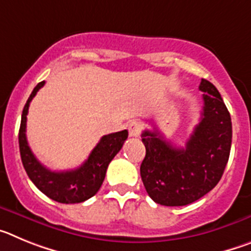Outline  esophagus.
Masks as SVG:
<instances>
[{"label":"esophagus","instance_id":"1","mask_svg":"<svg viewBox=\"0 0 251 251\" xmlns=\"http://www.w3.org/2000/svg\"><path fill=\"white\" fill-rule=\"evenodd\" d=\"M128 132H129L130 137H139L142 132V126L139 122L133 121L130 122L129 126H128Z\"/></svg>","mask_w":251,"mask_h":251}]
</instances>
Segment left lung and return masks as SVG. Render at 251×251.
I'll use <instances>...</instances> for the list:
<instances>
[{"label":"left lung","mask_w":251,"mask_h":251,"mask_svg":"<svg viewBox=\"0 0 251 251\" xmlns=\"http://www.w3.org/2000/svg\"><path fill=\"white\" fill-rule=\"evenodd\" d=\"M199 89L203 92L201 121L185 148L174 147L157 128L142 133L146 157L141 177L147 194L159 205L185 206L205 196L219 183L229 161V110L214 84L202 79Z\"/></svg>","instance_id":"left-lung-1"}]
</instances>
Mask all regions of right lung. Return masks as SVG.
<instances>
[{
    "mask_svg": "<svg viewBox=\"0 0 251 251\" xmlns=\"http://www.w3.org/2000/svg\"><path fill=\"white\" fill-rule=\"evenodd\" d=\"M44 84L45 81H41L35 86L22 110L19 132L22 165L34 185L51 200L61 203L83 202L99 191L108 165L123 147V143L128 138V130L124 129L101 137L98 145L95 146L88 159L80 167L61 172L49 170L37 161L26 138V115L28 113V106Z\"/></svg>",
    "mask_w": 251,
    "mask_h": 251,
    "instance_id": "right-lung-1",
    "label": "right lung"
}]
</instances>
